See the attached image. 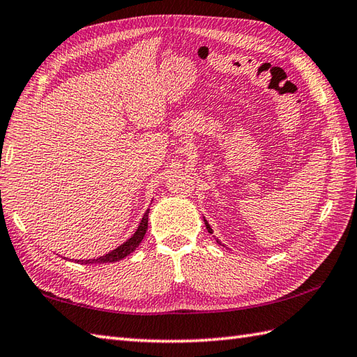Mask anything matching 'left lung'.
I'll return each instance as SVG.
<instances>
[{"instance_id":"obj_1","label":"left lung","mask_w":357,"mask_h":357,"mask_svg":"<svg viewBox=\"0 0 357 357\" xmlns=\"http://www.w3.org/2000/svg\"><path fill=\"white\" fill-rule=\"evenodd\" d=\"M204 224H206L208 233H213V230H211V227H210V224L207 222V219H206V218H204ZM216 242H218V244H221V241H219V239H216Z\"/></svg>"}]
</instances>
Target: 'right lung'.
I'll list each match as a JSON object with an SVG mask.
<instances>
[{
	"mask_svg": "<svg viewBox=\"0 0 357 357\" xmlns=\"http://www.w3.org/2000/svg\"><path fill=\"white\" fill-rule=\"evenodd\" d=\"M149 211H150V208L146 210V213H144L138 229H136V231L124 242V244H121L119 247L112 250V252H109V253H105L104 256L93 257V259H75V262H78V264H110V262H116V261L124 259L126 256L135 252L136 247L141 244L144 236H146V231L149 227Z\"/></svg>",
	"mask_w": 357,
	"mask_h": 357,
	"instance_id": "obj_1",
	"label": "right lung"
}]
</instances>
